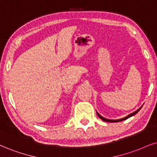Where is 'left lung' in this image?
<instances>
[{
	"label": "left lung",
	"mask_w": 157,
	"mask_h": 157,
	"mask_svg": "<svg viewBox=\"0 0 157 157\" xmlns=\"http://www.w3.org/2000/svg\"><path fill=\"white\" fill-rule=\"evenodd\" d=\"M141 108H142V107H140V108H139V109L137 110V111H135V112H133V113H130V114H129V115H128V116H127V117H124V118H122V119H117V120L105 119V118H104L103 117H102V116H100V114L98 113V112H97V114H98V117H99L100 119H101L102 120V121H108V122H118V121H124V120H125V119H128V118L131 117H132V116H134L135 114H136L137 113H138V112L139 111H140V110L141 109Z\"/></svg>",
	"instance_id": "left-lung-1"
}]
</instances>
